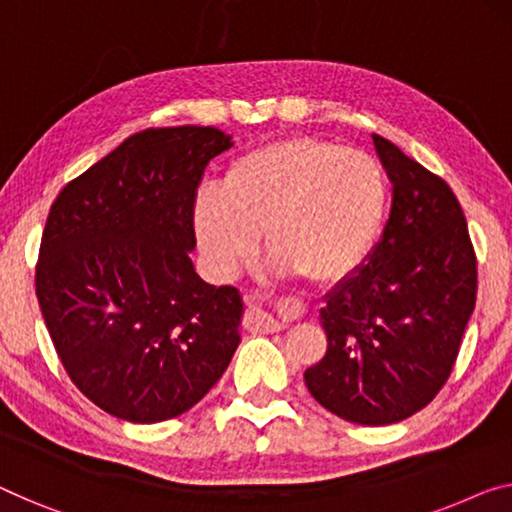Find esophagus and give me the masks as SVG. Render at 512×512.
Here are the masks:
<instances>
[{
    "label": "esophagus",
    "instance_id": "obj_1",
    "mask_svg": "<svg viewBox=\"0 0 512 512\" xmlns=\"http://www.w3.org/2000/svg\"><path fill=\"white\" fill-rule=\"evenodd\" d=\"M292 305V312L301 310V303L289 301ZM287 326L285 319H278L273 312L266 308L262 301L248 299V310H246V329L250 331H259V333H273V331H282Z\"/></svg>",
    "mask_w": 512,
    "mask_h": 512
}]
</instances>
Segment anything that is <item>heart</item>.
I'll use <instances>...</instances> for the list:
<instances>
[{"mask_svg":"<svg viewBox=\"0 0 512 512\" xmlns=\"http://www.w3.org/2000/svg\"><path fill=\"white\" fill-rule=\"evenodd\" d=\"M386 213L388 181L370 154L287 137L234 158L220 188H202L193 227L220 278L239 273L262 232L278 271L335 285L370 257Z\"/></svg>","mask_w":512,"mask_h":512,"instance_id":"heart-1","label":"heart"}]
</instances>
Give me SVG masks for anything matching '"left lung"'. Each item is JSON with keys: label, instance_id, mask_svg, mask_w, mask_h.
I'll use <instances>...</instances> for the list:
<instances>
[{"label": "left lung", "instance_id": "obj_1", "mask_svg": "<svg viewBox=\"0 0 512 512\" xmlns=\"http://www.w3.org/2000/svg\"><path fill=\"white\" fill-rule=\"evenodd\" d=\"M393 183L384 234L354 276L324 296L326 354L305 370L324 409L391 425L434 400L451 377L476 305V253L448 183L372 135Z\"/></svg>", "mask_w": 512, "mask_h": 512}]
</instances>
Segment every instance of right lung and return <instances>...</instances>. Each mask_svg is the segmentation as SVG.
Masks as SVG:
<instances>
[{"instance_id": "add662e5", "label": "right lung", "mask_w": 512, "mask_h": 512, "mask_svg": "<svg viewBox=\"0 0 512 512\" xmlns=\"http://www.w3.org/2000/svg\"><path fill=\"white\" fill-rule=\"evenodd\" d=\"M211 126L147 128L68 181L50 207L36 296L68 377L108 414L160 423L195 407L239 347L243 301L195 273Z\"/></svg>"}]
</instances>
